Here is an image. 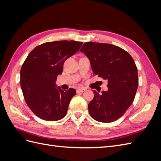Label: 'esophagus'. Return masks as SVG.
<instances>
[{
  "label": "esophagus",
  "instance_id": "esophagus-1",
  "mask_svg": "<svg viewBox=\"0 0 161 161\" xmlns=\"http://www.w3.org/2000/svg\"><path fill=\"white\" fill-rule=\"evenodd\" d=\"M85 91H86V89H84V88H80V89H78L76 90V92H84Z\"/></svg>",
  "mask_w": 161,
  "mask_h": 161
}]
</instances>
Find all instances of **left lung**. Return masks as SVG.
Wrapping results in <instances>:
<instances>
[{"mask_svg":"<svg viewBox=\"0 0 161 161\" xmlns=\"http://www.w3.org/2000/svg\"><path fill=\"white\" fill-rule=\"evenodd\" d=\"M95 75L108 80V91H94L88 105L90 115L99 122L121 118L133 103L138 86L137 67L130 53L109 43L86 42L82 46Z\"/></svg>","mask_w":161,"mask_h":161,"instance_id":"left-lung-1","label":"left lung"}]
</instances>
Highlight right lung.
I'll return each mask as SVG.
<instances>
[{
  "label": "right lung",
  "instance_id": "right-lung-1",
  "mask_svg": "<svg viewBox=\"0 0 161 161\" xmlns=\"http://www.w3.org/2000/svg\"><path fill=\"white\" fill-rule=\"evenodd\" d=\"M76 41L46 42L36 47L23 62L20 84L24 99L33 113L46 121L64 118L76 90L63 91L56 81L61 75L65 60L79 50Z\"/></svg>",
  "mask_w": 161,
  "mask_h": 161
}]
</instances>
